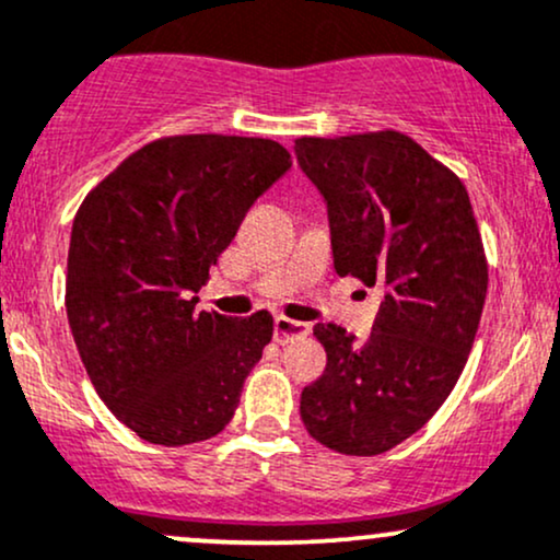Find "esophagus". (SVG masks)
<instances>
[{
    "label": "esophagus",
    "mask_w": 560,
    "mask_h": 560,
    "mask_svg": "<svg viewBox=\"0 0 560 560\" xmlns=\"http://www.w3.org/2000/svg\"><path fill=\"white\" fill-rule=\"evenodd\" d=\"M311 334V324H302V320H292L284 316L273 318V337L276 342H287L292 337H307Z\"/></svg>",
    "instance_id": "1"
}]
</instances>
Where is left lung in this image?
<instances>
[{
    "instance_id": "8db88e82",
    "label": "left lung",
    "mask_w": 560,
    "mask_h": 560,
    "mask_svg": "<svg viewBox=\"0 0 560 560\" xmlns=\"http://www.w3.org/2000/svg\"><path fill=\"white\" fill-rule=\"evenodd\" d=\"M324 197L334 268L382 289L369 339L316 324L326 371L302 389L313 440L378 455L416 434L464 371L487 260L464 182L400 131L294 141Z\"/></svg>"
}]
</instances>
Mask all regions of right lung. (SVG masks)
I'll list each match as a JSON object with an SVG mask.
<instances>
[{
  "label": "right lung",
  "mask_w": 560,
  "mask_h": 560,
  "mask_svg": "<svg viewBox=\"0 0 560 560\" xmlns=\"http://www.w3.org/2000/svg\"><path fill=\"white\" fill-rule=\"evenodd\" d=\"M289 168L279 141L191 133L141 147L83 199L68 324L96 395L141 440L191 445L234 416L273 318L197 316V292Z\"/></svg>",
  "instance_id": "1"
}]
</instances>
